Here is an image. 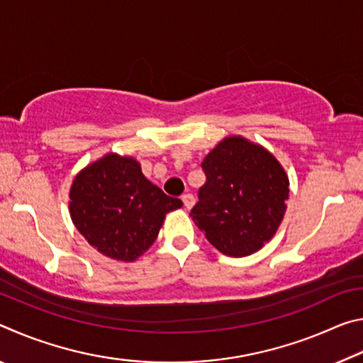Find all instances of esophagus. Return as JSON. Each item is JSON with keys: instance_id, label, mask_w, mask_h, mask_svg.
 <instances>
[{"instance_id": "esophagus-1", "label": "esophagus", "mask_w": 363, "mask_h": 363, "mask_svg": "<svg viewBox=\"0 0 363 363\" xmlns=\"http://www.w3.org/2000/svg\"><path fill=\"white\" fill-rule=\"evenodd\" d=\"M182 201H184V206H186L187 210H190V208L195 205V199H194L192 194H184L182 195Z\"/></svg>"}]
</instances>
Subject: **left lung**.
<instances>
[{
  "label": "left lung",
  "mask_w": 363,
  "mask_h": 363,
  "mask_svg": "<svg viewBox=\"0 0 363 363\" xmlns=\"http://www.w3.org/2000/svg\"><path fill=\"white\" fill-rule=\"evenodd\" d=\"M206 182L190 218L225 256L256 253L275 235L290 182L279 160L242 136L220 140L205 157Z\"/></svg>",
  "instance_id": "1"
}]
</instances>
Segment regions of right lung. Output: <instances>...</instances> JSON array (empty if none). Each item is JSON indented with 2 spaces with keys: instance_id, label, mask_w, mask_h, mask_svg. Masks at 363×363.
Returning a JSON list of instances; mask_svg holds the SVG:
<instances>
[{
  "instance_id": "1",
  "label": "right lung",
  "mask_w": 363,
  "mask_h": 363,
  "mask_svg": "<svg viewBox=\"0 0 363 363\" xmlns=\"http://www.w3.org/2000/svg\"><path fill=\"white\" fill-rule=\"evenodd\" d=\"M182 206L152 184L133 157L107 153L79 171L70 187V216L104 256L133 262L157 240L167 213Z\"/></svg>"
}]
</instances>
